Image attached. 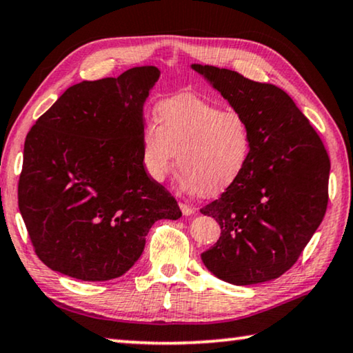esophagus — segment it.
Masks as SVG:
<instances>
[{
	"instance_id": "1",
	"label": "esophagus",
	"mask_w": 353,
	"mask_h": 353,
	"mask_svg": "<svg viewBox=\"0 0 353 353\" xmlns=\"http://www.w3.org/2000/svg\"><path fill=\"white\" fill-rule=\"evenodd\" d=\"M180 208H181V213L184 216H191L194 213V208L189 207V205H186V203H180Z\"/></svg>"
}]
</instances>
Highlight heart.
Masks as SVG:
<instances>
[{
  "instance_id": "b5f03b06",
  "label": "heart",
  "mask_w": 353,
  "mask_h": 353,
  "mask_svg": "<svg viewBox=\"0 0 353 353\" xmlns=\"http://www.w3.org/2000/svg\"><path fill=\"white\" fill-rule=\"evenodd\" d=\"M252 137L238 112L192 96H173L156 107V123L140 131L142 164L162 183L173 164L181 167L178 184L186 192L214 195L233 186L248 167Z\"/></svg>"
}]
</instances>
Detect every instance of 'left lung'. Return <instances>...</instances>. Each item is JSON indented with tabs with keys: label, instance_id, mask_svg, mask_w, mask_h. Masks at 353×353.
<instances>
[{
	"label": "left lung",
	"instance_id": "8db88e82",
	"mask_svg": "<svg viewBox=\"0 0 353 353\" xmlns=\"http://www.w3.org/2000/svg\"><path fill=\"white\" fill-rule=\"evenodd\" d=\"M191 68L246 118L252 137L240 180L200 210L221 227L202 262L233 285L267 283L296 262L321 225L328 203L327 150L284 90L230 69Z\"/></svg>",
	"mask_w": 353,
	"mask_h": 353
}]
</instances>
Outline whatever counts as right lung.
<instances>
[{"label":"right lung","instance_id":"obj_1","mask_svg":"<svg viewBox=\"0 0 353 353\" xmlns=\"http://www.w3.org/2000/svg\"><path fill=\"white\" fill-rule=\"evenodd\" d=\"M156 66L69 86L26 135L19 208L48 268L80 281L120 278L159 219L181 216L146 175L143 107Z\"/></svg>","mask_w":353,"mask_h":353}]
</instances>
